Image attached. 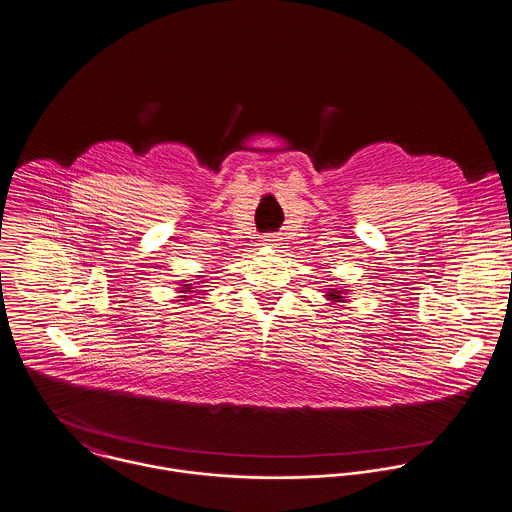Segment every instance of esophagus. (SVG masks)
I'll return each instance as SVG.
<instances>
[{
  "label": "esophagus",
  "mask_w": 512,
  "mask_h": 512,
  "mask_svg": "<svg viewBox=\"0 0 512 512\" xmlns=\"http://www.w3.org/2000/svg\"><path fill=\"white\" fill-rule=\"evenodd\" d=\"M278 236H276V234H268V236H266V238H264V244H266V246H278Z\"/></svg>",
  "instance_id": "esophagus-1"
}]
</instances>
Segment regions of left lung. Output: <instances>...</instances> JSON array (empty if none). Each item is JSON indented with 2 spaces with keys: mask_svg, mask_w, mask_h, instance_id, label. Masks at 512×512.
Returning <instances> with one entry per match:
<instances>
[{
  "mask_svg": "<svg viewBox=\"0 0 512 512\" xmlns=\"http://www.w3.org/2000/svg\"><path fill=\"white\" fill-rule=\"evenodd\" d=\"M348 289H346V283H342L340 287H332V289H328L326 291V299L330 301V303H346L348 301Z\"/></svg>",
  "mask_w": 512,
  "mask_h": 512,
  "instance_id": "left-lung-1",
  "label": "left lung"
}]
</instances>
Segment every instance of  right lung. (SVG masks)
Wrapping results in <instances>:
<instances>
[{
    "instance_id": "right-lung-1",
    "label": "right lung",
    "mask_w": 512,
    "mask_h": 512,
    "mask_svg": "<svg viewBox=\"0 0 512 512\" xmlns=\"http://www.w3.org/2000/svg\"><path fill=\"white\" fill-rule=\"evenodd\" d=\"M195 283H203V281H195ZM205 291L207 289H199V291H195V287L189 283V279H182V285L178 287V293H187V295H180L178 297V301H187L191 295L189 293H195V295H205Z\"/></svg>"
}]
</instances>
